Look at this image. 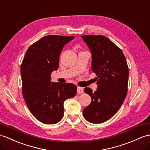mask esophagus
<instances>
[{"label":"esophagus","instance_id":"obj_1","mask_svg":"<svg viewBox=\"0 0 150 150\" xmlns=\"http://www.w3.org/2000/svg\"><path fill=\"white\" fill-rule=\"evenodd\" d=\"M78 93H83L84 92V89L82 87H78V90H77Z\"/></svg>","mask_w":150,"mask_h":150}]
</instances>
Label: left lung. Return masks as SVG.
<instances>
[{
  "instance_id": "8db88e82",
  "label": "left lung",
  "mask_w": 150,
  "mask_h": 150,
  "mask_svg": "<svg viewBox=\"0 0 150 150\" xmlns=\"http://www.w3.org/2000/svg\"><path fill=\"white\" fill-rule=\"evenodd\" d=\"M92 53V70L98 88L94 92L84 90L92 98L83 109L84 118L92 123H102L114 116L121 107L128 91L129 67L122 50L104 35H82Z\"/></svg>"
}]
</instances>
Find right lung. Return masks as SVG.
I'll use <instances>...</instances> for the list:
<instances>
[{
	"instance_id": "right-lung-1",
	"label": "right lung",
	"mask_w": 150,
	"mask_h": 150,
	"mask_svg": "<svg viewBox=\"0 0 150 150\" xmlns=\"http://www.w3.org/2000/svg\"><path fill=\"white\" fill-rule=\"evenodd\" d=\"M74 36L51 35L28 47L21 65L22 93L27 107L39 121L55 124L64 116V103L74 97L77 86L72 83L51 81V74L59 66L64 46Z\"/></svg>"
}]
</instances>
